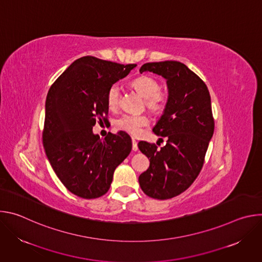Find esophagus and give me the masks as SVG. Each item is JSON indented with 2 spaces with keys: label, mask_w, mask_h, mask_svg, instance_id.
<instances>
[{
  "label": "esophagus",
  "mask_w": 262,
  "mask_h": 262,
  "mask_svg": "<svg viewBox=\"0 0 262 262\" xmlns=\"http://www.w3.org/2000/svg\"><path fill=\"white\" fill-rule=\"evenodd\" d=\"M132 143H133V150H134V151H137L138 149H139V148H138V143H137V141H136L134 138L132 139Z\"/></svg>",
  "instance_id": "1"
}]
</instances>
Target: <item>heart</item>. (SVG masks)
I'll list each match as a JSON object with an SVG mask.
<instances>
[{"instance_id": "heart-1", "label": "heart", "mask_w": 262, "mask_h": 262, "mask_svg": "<svg viewBox=\"0 0 262 262\" xmlns=\"http://www.w3.org/2000/svg\"><path fill=\"white\" fill-rule=\"evenodd\" d=\"M133 87L145 98L146 106L156 113L162 112L167 102V95L160 90V83L152 77L141 76L132 83ZM120 87L117 84L112 85L106 92V104L108 108L114 110L118 106L120 100ZM150 123V119L146 115H123L116 120V127L129 135L138 136L142 128Z\"/></svg>"}]
</instances>
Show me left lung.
I'll return each mask as SVG.
<instances>
[{
	"instance_id": "obj_1",
	"label": "left lung",
	"mask_w": 262,
	"mask_h": 262,
	"mask_svg": "<svg viewBox=\"0 0 262 262\" xmlns=\"http://www.w3.org/2000/svg\"><path fill=\"white\" fill-rule=\"evenodd\" d=\"M144 71L167 80L166 107L152 129L166 137L167 143L159 149L156 144L139 142V149L150 162L139 183L147 196L166 200L189 189L203 167L214 130L210 95L205 83L183 63H146L140 68Z\"/></svg>"
}]
</instances>
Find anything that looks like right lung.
I'll return each instance as SVG.
<instances>
[{
	"mask_svg": "<svg viewBox=\"0 0 262 262\" xmlns=\"http://www.w3.org/2000/svg\"><path fill=\"white\" fill-rule=\"evenodd\" d=\"M136 66L82 57L48 92L42 132L45 150L65 188L81 198L104 195L115 169L132 150V140L126 133H108L101 140L92 128L107 115V89Z\"/></svg>",
	"mask_w": 262,
	"mask_h": 262,
	"instance_id": "obj_1",
	"label": "right lung"
}]
</instances>
